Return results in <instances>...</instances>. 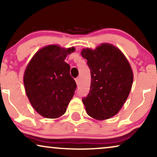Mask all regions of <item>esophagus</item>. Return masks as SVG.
I'll list each match as a JSON object with an SVG mask.
<instances>
[{"mask_svg":"<svg viewBox=\"0 0 157 157\" xmlns=\"http://www.w3.org/2000/svg\"><path fill=\"white\" fill-rule=\"evenodd\" d=\"M75 81H76V84L78 85V83H79V78H76V79H75Z\"/></svg>","mask_w":157,"mask_h":157,"instance_id":"1","label":"esophagus"}]
</instances>
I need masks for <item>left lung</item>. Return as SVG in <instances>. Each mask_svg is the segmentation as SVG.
I'll return each mask as SVG.
<instances>
[{
	"label": "left lung",
	"mask_w": 157,
	"mask_h": 157,
	"mask_svg": "<svg viewBox=\"0 0 157 157\" xmlns=\"http://www.w3.org/2000/svg\"><path fill=\"white\" fill-rule=\"evenodd\" d=\"M81 56L91 70V86L82 98L88 115L97 120L110 119L119 113L128 98L134 75L123 53L109 44L95 50L83 48Z\"/></svg>",
	"instance_id": "8db88e82"
}]
</instances>
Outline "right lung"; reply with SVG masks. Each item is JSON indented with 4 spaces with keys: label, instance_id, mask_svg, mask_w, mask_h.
Returning a JSON list of instances; mask_svg holds the SVG:
<instances>
[{
    "label": "right lung",
    "instance_id": "add662e5",
    "mask_svg": "<svg viewBox=\"0 0 157 157\" xmlns=\"http://www.w3.org/2000/svg\"><path fill=\"white\" fill-rule=\"evenodd\" d=\"M74 47L49 45L37 51L25 68L23 83L33 109L42 117L56 119L65 113L76 83L64 61Z\"/></svg>",
    "mask_w": 157,
    "mask_h": 157
}]
</instances>
